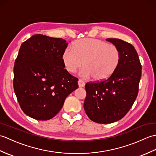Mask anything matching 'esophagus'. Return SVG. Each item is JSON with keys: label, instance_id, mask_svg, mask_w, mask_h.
<instances>
[{"label": "esophagus", "instance_id": "34e87169", "mask_svg": "<svg viewBox=\"0 0 156 156\" xmlns=\"http://www.w3.org/2000/svg\"><path fill=\"white\" fill-rule=\"evenodd\" d=\"M78 84L79 87H84V86H85V82L83 80H80H80H78Z\"/></svg>", "mask_w": 156, "mask_h": 156}]
</instances>
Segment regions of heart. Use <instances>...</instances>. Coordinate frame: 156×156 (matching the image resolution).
Masks as SVG:
<instances>
[{
	"label": "heart",
	"instance_id": "1",
	"mask_svg": "<svg viewBox=\"0 0 156 156\" xmlns=\"http://www.w3.org/2000/svg\"><path fill=\"white\" fill-rule=\"evenodd\" d=\"M121 59L117 47L97 39H81L68 46L62 54L66 69L74 73L83 65L80 71L82 77H93L95 80H103L112 74Z\"/></svg>",
	"mask_w": 156,
	"mask_h": 156
}]
</instances>
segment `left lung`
<instances>
[{
	"instance_id": "8db88e82",
	"label": "left lung",
	"mask_w": 156,
	"mask_h": 156,
	"mask_svg": "<svg viewBox=\"0 0 156 156\" xmlns=\"http://www.w3.org/2000/svg\"><path fill=\"white\" fill-rule=\"evenodd\" d=\"M106 40L117 47L120 62L106 80L87 82L84 108L89 119L101 124L120 120L130 110L137 97L141 65L135 48L119 39Z\"/></svg>"
}]
</instances>
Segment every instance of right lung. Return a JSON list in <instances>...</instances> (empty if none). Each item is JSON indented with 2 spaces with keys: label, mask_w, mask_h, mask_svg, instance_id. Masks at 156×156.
Returning <instances> with one entry per match:
<instances>
[{
  "label": "right lung",
  "mask_w": 156,
  "mask_h": 156,
  "mask_svg": "<svg viewBox=\"0 0 156 156\" xmlns=\"http://www.w3.org/2000/svg\"><path fill=\"white\" fill-rule=\"evenodd\" d=\"M68 43L41 34L23 42L15 62L13 87L23 111L46 121L61 110L78 87V78L64 68L62 54Z\"/></svg>",
  "instance_id": "1"
}]
</instances>
